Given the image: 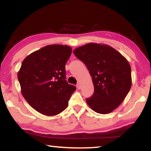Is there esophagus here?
<instances>
[{
  "label": "esophagus",
  "instance_id": "1",
  "mask_svg": "<svg viewBox=\"0 0 151 151\" xmlns=\"http://www.w3.org/2000/svg\"><path fill=\"white\" fill-rule=\"evenodd\" d=\"M76 88H77L78 89H81V85L79 83H77L76 84Z\"/></svg>",
  "mask_w": 151,
  "mask_h": 151
}]
</instances>
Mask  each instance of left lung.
I'll return each mask as SVG.
<instances>
[{"instance_id":"8db88e82","label":"left lung","mask_w":151,"mask_h":151,"mask_svg":"<svg viewBox=\"0 0 151 151\" xmlns=\"http://www.w3.org/2000/svg\"><path fill=\"white\" fill-rule=\"evenodd\" d=\"M85 64L92 76L94 93L86 99L94 111L108 114L116 109L131 89V68L129 62L109 45L88 43L73 51Z\"/></svg>"}]
</instances>
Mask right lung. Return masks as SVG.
<instances>
[{"mask_svg":"<svg viewBox=\"0 0 151 151\" xmlns=\"http://www.w3.org/2000/svg\"><path fill=\"white\" fill-rule=\"evenodd\" d=\"M72 52L68 46L48 45L24 58L18 73L21 93L40 113L55 116L68 106L76 91L66 78L65 65Z\"/></svg>","mask_w":151,"mask_h":151,"instance_id":"1","label":"right lung"}]
</instances>
